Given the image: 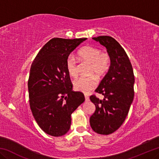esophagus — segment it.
<instances>
[{
  "mask_svg": "<svg viewBox=\"0 0 159 159\" xmlns=\"http://www.w3.org/2000/svg\"><path fill=\"white\" fill-rule=\"evenodd\" d=\"M85 102H88V101L90 100L89 97H88L87 95H85Z\"/></svg>",
  "mask_w": 159,
  "mask_h": 159,
  "instance_id": "esophagus-1",
  "label": "esophagus"
}]
</instances>
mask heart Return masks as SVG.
I'll return each instance as SVG.
<instances>
[{
  "label": "heart",
  "mask_w": 159,
  "mask_h": 159,
  "mask_svg": "<svg viewBox=\"0 0 159 159\" xmlns=\"http://www.w3.org/2000/svg\"><path fill=\"white\" fill-rule=\"evenodd\" d=\"M78 56L83 62L89 64L88 74L101 77L105 74L111 66V57L106 52H102L99 48L93 45H85L80 49ZM66 68L71 77L76 78L78 71L77 61L73 56L69 55L66 61ZM97 80L94 76L80 77L74 82V88L78 91L88 93L96 87Z\"/></svg>",
  "instance_id": "1"
}]
</instances>
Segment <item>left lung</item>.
<instances>
[{
  "mask_svg": "<svg viewBox=\"0 0 159 159\" xmlns=\"http://www.w3.org/2000/svg\"><path fill=\"white\" fill-rule=\"evenodd\" d=\"M93 39L106 47L111 62L95 90L104 98L102 100L94 95L90 97L96 108L90 123L95 133L107 135L117 130L128 116L134 98V76L128 56L114 38L100 36Z\"/></svg>",
  "mask_w": 159,
  "mask_h": 159,
  "instance_id": "8db88e82",
  "label": "left lung"
}]
</instances>
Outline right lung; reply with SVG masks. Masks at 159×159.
I'll list each match as a JSON object with an SVG mask.
<instances>
[{
    "mask_svg": "<svg viewBox=\"0 0 159 159\" xmlns=\"http://www.w3.org/2000/svg\"><path fill=\"white\" fill-rule=\"evenodd\" d=\"M86 39L54 38L32 62L28 80L29 105L38 125L51 136H62L69 131L71 114L85 101L82 93L72 90L66 61Z\"/></svg>",
    "mask_w": 159,
    "mask_h": 159,
    "instance_id": "right-lung-1",
    "label": "right lung"
}]
</instances>
